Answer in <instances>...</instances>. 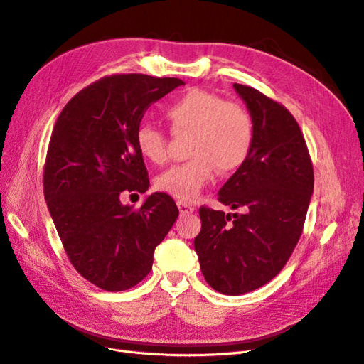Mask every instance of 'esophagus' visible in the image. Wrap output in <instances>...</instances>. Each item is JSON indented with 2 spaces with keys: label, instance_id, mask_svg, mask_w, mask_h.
<instances>
[{
  "label": "esophagus",
  "instance_id": "esophagus-1",
  "mask_svg": "<svg viewBox=\"0 0 364 364\" xmlns=\"http://www.w3.org/2000/svg\"><path fill=\"white\" fill-rule=\"evenodd\" d=\"M178 208H179V211H181V214H191V213H194V206H191L190 203H186V202H183V200H178Z\"/></svg>",
  "mask_w": 364,
  "mask_h": 364
}]
</instances>
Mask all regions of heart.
Listing matches in <instances>:
<instances>
[{
	"instance_id": "1",
	"label": "heart",
	"mask_w": 364,
	"mask_h": 364,
	"mask_svg": "<svg viewBox=\"0 0 364 364\" xmlns=\"http://www.w3.org/2000/svg\"><path fill=\"white\" fill-rule=\"evenodd\" d=\"M171 134H188L190 161L173 165L158 176L156 186L176 199L191 202L213 181L215 170L232 173L243 165L253 144V121L247 109L225 102L218 94L190 90L164 109ZM142 158L161 165L168 156V136L151 124L136 130Z\"/></svg>"
}]
</instances>
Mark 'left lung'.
I'll return each mask as SVG.
<instances>
[{"instance_id": "1", "label": "left lung", "mask_w": 364, "mask_h": 364, "mask_svg": "<svg viewBox=\"0 0 364 364\" xmlns=\"http://www.w3.org/2000/svg\"><path fill=\"white\" fill-rule=\"evenodd\" d=\"M253 121L246 162L218 191V202L245 214L202 206L194 238L206 282L238 296L262 287L284 269L302 235L314 188L313 164L294 117L252 86L234 83Z\"/></svg>"}]
</instances>
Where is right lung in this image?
Wrapping results in <instances>:
<instances>
[{
    "instance_id": "add662e5",
    "label": "right lung",
    "mask_w": 364,
    "mask_h": 364,
    "mask_svg": "<svg viewBox=\"0 0 364 364\" xmlns=\"http://www.w3.org/2000/svg\"><path fill=\"white\" fill-rule=\"evenodd\" d=\"M182 85L174 77L106 75L77 92L54 124L43 196L74 269L102 290L123 291L144 279L179 215L165 193L150 194L139 209L119 196L147 191L136 130L150 105Z\"/></svg>"
}]
</instances>
